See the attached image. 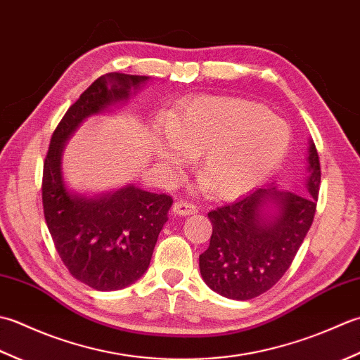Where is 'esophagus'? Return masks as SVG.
I'll return each mask as SVG.
<instances>
[{"label":"esophagus","instance_id":"esophagus-1","mask_svg":"<svg viewBox=\"0 0 360 360\" xmlns=\"http://www.w3.org/2000/svg\"><path fill=\"white\" fill-rule=\"evenodd\" d=\"M174 214H179V216H189V214H194V212L199 211V208L195 207L194 203L186 202V200H179L174 203L172 207Z\"/></svg>","mask_w":360,"mask_h":360}]
</instances>
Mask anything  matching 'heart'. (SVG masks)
Listing matches in <instances>:
<instances>
[{
	"label": "heart",
	"mask_w": 360,
	"mask_h": 360,
	"mask_svg": "<svg viewBox=\"0 0 360 360\" xmlns=\"http://www.w3.org/2000/svg\"><path fill=\"white\" fill-rule=\"evenodd\" d=\"M288 122L250 99L200 96L185 102L167 130L153 136V152L177 169L199 158V175L219 199H234L256 188L288 155Z\"/></svg>",
	"instance_id": "1"
}]
</instances>
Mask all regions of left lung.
<instances>
[{
  "label": "left lung",
  "mask_w": 360,
  "mask_h": 360,
  "mask_svg": "<svg viewBox=\"0 0 360 360\" xmlns=\"http://www.w3.org/2000/svg\"><path fill=\"white\" fill-rule=\"evenodd\" d=\"M307 169V194L256 188L208 212L212 233L199 267L210 289L244 302L272 289L288 272L317 210L321 171L314 143ZM267 204L277 205L276 217L265 214Z\"/></svg>",
  "instance_id": "8db88e82"
}]
</instances>
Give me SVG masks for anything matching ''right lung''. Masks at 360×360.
<instances>
[{"instance_id":"right-lung-1","label":"right lung","mask_w":360,"mask_h":360,"mask_svg":"<svg viewBox=\"0 0 360 360\" xmlns=\"http://www.w3.org/2000/svg\"><path fill=\"white\" fill-rule=\"evenodd\" d=\"M144 80L122 72L94 80L57 124L43 163V212L56 250L76 280L96 290H118L143 276L174 200L135 186L98 199L70 194L60 167L63 143L86 116L129 98Z\"/></svg>"}]
</instances>
